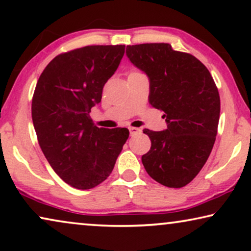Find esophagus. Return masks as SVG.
<instances>
[{
  "mask_svg": "<svg viewBox=\"0 0 251 251\" xmlns=\"http://www.w3.org/2000/svg\"><path fill=\"white\" fill-rule=\"evenodd\" d=\"M129 131H130V135L135 136V135H137V133H140V131H142V129L136 128V126H130Z\"/></svg>",
  "mask_w": 251,
  "mask_h": 251,
  "instance_id": "1",
  "label": "esophagus"
}]
</instances>
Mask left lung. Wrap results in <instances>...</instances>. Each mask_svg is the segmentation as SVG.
Here are the masks:
<instances>
[{"label":"left lung","mask_w":251,"mask_h":251,"mask_svg":"<svg viewBox=\"0 0 251 251\" xmlns=\"http://www.w3.org/2000/svg\"><path fill=\"white\" fill-rule=\"evenodd\" d=\"M126 56L150 80V104L164 112L167 129H144L151 150L147 174L167 187L191 183L207 162L217 135L221 99L208 68L169 43L126 46Z\"/></svg>","instance_id":"left-lung-1"}]
</instances>
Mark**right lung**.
Here are the masks:
<instances>
[{
	"mask_svg": "<svg viewBox=\"0 0 251 251\" xmlns=\"http://www.w3.org/2000/svg\"><path fill=\"white\" fill-rule=\"evenodd\" d=\"M125 46H88L60 53L37 81L32 119L37 140L58 176L90 190L111 175L129 137L126 128H98L91 108L119 67Z\"/></svg>",
	"mask_w": 251,
	"mask_h": 251,
	"instance_id": "add662e5",
	"label": "right lung"
}]
</instances>
